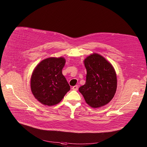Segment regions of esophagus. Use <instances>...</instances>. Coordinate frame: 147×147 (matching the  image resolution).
<instances>
[{"label": "esophagus", "instance_id": "esophagus-1", "mask_svg": "<svg viewBox=\"0 0 147 147\" xmlns=\"http://www.w3.org/2000/svg\"><path fill=\"white\" fill-rule=\"evenodd\" d=\"M72 89L73 90H78V86L77 85H76V86H73L72 87Z\"/></svg>", "mask_w": 147, "mask_h": 147}]
</instances>
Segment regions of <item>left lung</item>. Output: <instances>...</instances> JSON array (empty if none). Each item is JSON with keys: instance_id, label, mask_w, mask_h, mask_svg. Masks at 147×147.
Returning <instances> with one entry per match:
<instances>
[{"instance_id": "left-lung-1", "label": "left lung", "mask_w": 147, "mask_h": 147, "mask_svg": "<svg viewBox=\"0 0 147 147\" xmlns=\"http://www.w3.org/2000/svg\"><path fill=\"white\" fill-rule=\"evenodd\" d=\"M87 70L85 84L79 88L86 102L99 108L113 98L117 89V77L114 67L101 55L93 53L84 60Z\"/></svg>"}]
</instances>
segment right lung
I'll use <instances>...</instances> for the list:
<instances>
[{"instance_id": "obj_1", "label": "right lung", "mask_w": 147, "mask_h": 147, "mask_svg": "<svg viewBox=\"0 0 147 147\" xmlns=\"http://www.w3.org/2000/svg\"><path fill=\"white\" fill-rule=\"evenodd\" d=\"M65 63L64 57H50L35 67L31 78V89L35 98L45 106L60 103L70 90L62 73Z\"/></svg>"}]
</instances>
